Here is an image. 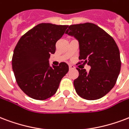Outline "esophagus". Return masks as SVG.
<instances>
[{"mask_svg": "<svg viewBox=\"0 0 129 129\" xmlns=\"http://www.w3.org/2000/svg\"><path fill=\"white\" fill-rule=\"evenodd\" d=\"M69 69H74L75 68V67L73 64H69Z\"/></svg>", "mask_w": 129, "mask_h": 129, "instance_id": "1", "label": "esophagus"}]
</instances>
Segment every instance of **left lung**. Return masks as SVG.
Here are the masks:
<instances>
[{"instance_id":"left-lung-1","label":"left lung","mask_w":129,"mask_h":129,"mask_svg":"<svg viewBox=\"0 0 129 129\" xmlns=\"http://www.w3.org/2000/svg\"><path fill=\"white\" fill-rule=\"evenodd\" d=\"M66 33L79 41V64L86 62L91 67L88 73L77 68L79 76L73 82L76 92L86 100L101 99L114 88L120 71L116 41L104 30L88 22L71 25Z\"/></svg>"}]
</instances>
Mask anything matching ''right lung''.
Segmentation results:
<instances>
[{
  "label": "right lung",
  "mask_w": 129,
  "mask_h": 129,
  "mask_svg": "<svg viewBox=\"0 0 129 129\" xmlns=\"http://www.w3.org/2000/svg\"><path fill=\"white\" fill-rule=\"evenodd\" d=\"M68 26L41 23L18 41L12 57V68L17 85L32 99L42 101L54 95L69 71L65 62L51 67L48 60Z\"/></svg>",
  "instance_id": "add662e5"
}]
</instances>
